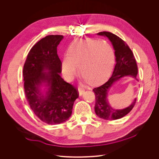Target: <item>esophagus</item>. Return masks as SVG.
<instances>
[{
    "mask_svg": "<svg viewBox=\"0 0 159 159\" xmlns=\"http://www.w3.org/2000/svg\"><path fill=\"white\" fill-rule=\"evenodd\" d=\"M78 91H79V96H82L83 95V94L84 93V90L80 88L78 89Z\"/></svg>",
    "mask_w": 159,
    "mask_h": 159,
    "instance_id": "1",
    "label": "esophagus"
}]
</instances>
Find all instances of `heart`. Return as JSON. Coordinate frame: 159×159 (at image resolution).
I'll return each mask as SVG.
<instances>
[{
	"instance_id": "heart-1",
	"label": "heart",
	"mask_w": 159,
	"mask_h": 159,
	"mask_svg": "<svg viewBox=\"0 0 159 159\" xmlns=\"http://www.w3.org/2000/svg\"><path fill=\"white\" fill-rule=\"evenodd\" d=\"M114 60V52L107 43L93 39L77 40L70 45L69 54L63 57L61 72L66 80L71 81L78 66L84 80L96 84L108 75Z\"/></svg>"
}]
</instances>
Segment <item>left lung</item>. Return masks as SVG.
Here are the masks:
<instances>
[{
    "instance_id": "1",
    "label": "left lung",
    "mask_w": 159,
    "mask_h": 159,
    "mask_svg": "<svg viewBox=\"0 0 159 159\" xmlns=\"http://www.w3.org/2000/svg\"><path fill=\"white\" fill-rule=\"evenodd\" d=\"M104 36L111 41L115 50L116 65L111 78L103 85L93 89L96 95L95 112L100 118L106 120L120 119L131 111L134 107L137 99L134 98L128 107L116 109L109 104L107 97L109 90L112 85L121 79L129 76L138 81V67L136 60L131 49L127 44L120 38L110 32H100L97 34Z\"/></svg>"
}]
</instances>
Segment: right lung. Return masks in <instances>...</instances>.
Listing matches in <instances>:
<instances>
[{"mask_svg": "<svg viewBox=\"0 0 159 159\" xmlns=\"http://www.w3.org/2000/svg\"><path fill=\"white\" fill-rule=\"evenodd\" d=\"M61 35H49L36 43L23 68L26 99L35 115L48 125L65 122L72 115L78 92L60 75L61 61L57 47Z\"/></svg>", "mask_w": 159, "mask_h": 159, "instance_id": "add662e5", "label": "right lung"}]
</instances>
